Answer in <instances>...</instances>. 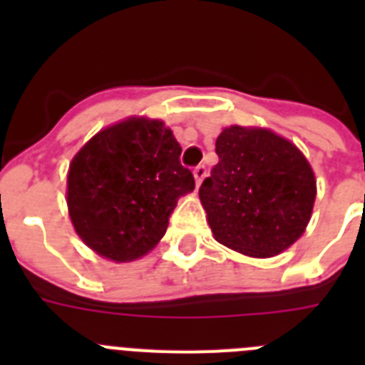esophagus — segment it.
Instances as JSON below:
<instances>
[{
	"instance_id": "1",
	"label": "esophagus",
	"mask_w": 365,
	"mask_h": 365,
	"mask_svg": "<svg viewBox=\"0 0 365 365\" xmlns=\"http://www.w3.org/2000/svg\"><path fill=\"white\" fill-rule=\"evenodd\" d=\"M193 177H195V185H201L202 179L206 177V166L205 164H199V166L193 168Z\"/></svg>"
}]
</instances>
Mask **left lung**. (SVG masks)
<instances>
[{"instance_id":"obj_1","label":"left lung","mask_w":365,"mask_h":365,"mask_svg":"<svg viewBox=\"0 0 365 365\" xmlns=\"http://www.w3.org/2000/svg\"><path fill=\"white\" fill-rule=\"evenodd\" d=\"M219 163L199 197L214 237L235 252L269 257L307 227L316 199L311 164L287 138L230 125L215 140Z\"/></svg>"}]
</instances>
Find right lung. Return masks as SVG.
Masks as SVG:
<instances>
[{"label": "right lung", "instance_id": "right-lung-1", "mask_svg": "<svg viewBox=\"0 0 365 365\" xmlns=\"http://www.w3.org/2000/svg\"><path fill=\"white\" fill-rule=\"evenodd\" d=\"M179 157V143L160 120L128 118L96 133L67 175L69 215L83 243L118 263L150 252L180 195L195 188Z\"/></svg>", "mask_w": 365, "mask_h": 365}]
</instances>
